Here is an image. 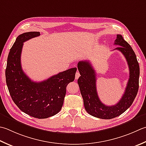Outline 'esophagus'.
Wrapping results in <instances>:
<instances>
[{
    "instance_id": "esophagus-1",
    "label": "esophagus",
    "mask_w": 146,
    "mask_h": 146,
    "mask_svg": "<svg viewBox=\"0 0 146 146\" xmlns=\"http://www.w3.org/2000/svg\"><path fill=\"white\" fill-rule=\"evenodd\" d=\"M80 74L79 71H77L76 73V75H75V79H76V80L78 79V78H79V77H80Z\"/></svg>"
}]
</instances>
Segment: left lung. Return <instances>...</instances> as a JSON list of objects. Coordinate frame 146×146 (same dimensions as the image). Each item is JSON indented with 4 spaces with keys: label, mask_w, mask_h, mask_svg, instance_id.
Segmentation results:
<instances>
[{
    "label": "left lung",
    "mask_w": 146,
    "mask_h": 146,
    "mask_svg": "<svg viewBox=\"0 0 146 146\" xmlns=\"http://www.w3.org/2000/svg\"><path fill=\"white\" fill-rule=\"evenodd\" d=\"M115 42V45L119 46L115 49L123 54L130 71L124 94L115 105L106 106L99 99L96 88V71L90 61H81L78 63V70L81 75L78 79V84L85 109L90 115L101 119H112L123 113L132 104L139 90L140 68L135 54L122 35H117Z\"/></svg>",
    "instance_id": "1"
}]
</instances>
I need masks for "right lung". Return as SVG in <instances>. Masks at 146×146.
Segmentation results:
<instances>
[{"mask_svg": "<svg viewBox=\"0 0 146 146\" xmlns=\"http://www.w3.org/2000/svg\"><path fill=\"white\" fill-rule=\"evenodd\" d=\"M40 35L38 31L19 35L9 53L5 78L13 101L20 110L34 118H47L61 110L66 87L74 81L77 68L60 72L40 82L31 81L23 71L21 54L23 42Z\"/></svg>", "mask_w": 146, "mask_h": 146, "instance_id": "1", "label": "right lung"}]
</instances>
